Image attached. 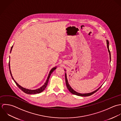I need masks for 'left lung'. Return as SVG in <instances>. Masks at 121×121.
I'll list each match as a JSON object with an SVG mask.
<instances>
[{
    "label": "left lung",
    "instance_id": "left-lung-1",
    "mask_svg": "<svg viewBox=\"0 0 121 121\" xmlns=\"http://www.w3.org/2000/svg\"><path fill=\"white\" fill-rule=\"evenodd\" d=\"M107 48L108 49V52H109V58H110V60H111V54H110V50H109V42L108 40H107ZM65 83H66V86L68 88V89L69 90V91L73 95H78V96H90L92 95H93L94 94H95V93H96L97 91L101 87V86H100L99 88H98L97 90H95V91L93 92H91V93H86V94H80V93H78L77 92H76L75 91H74L73 88L71 87V86H70V85L69 84V83L68 82V80H67V76H66V73H65Z\"/></svg>",
    "mask_w": 121,
    "mask_h": 121
}]
</instances>
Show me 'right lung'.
<instances>
[{"instance_id": "add662e5", "label": "right lung", "mask_w": 121, "mask_h": 121, "mask_svg": "<svg viewBox=\"0 0 121 121\" xmlns=\"http://www.w3.org/2000/svg\"><path fill=\"white\" fill-rule=\"evenodd\" d=\"M13 46L11 47L10 52H11V51H12V48H13ZM9 67L10 73V74H11V77H12L13 79L14 80V82L15 83V84H16V85L18 86V87H19L21 90H22L23 92H24L26 94H39V93L42 92L43 90H44L46 88V87H47V85H48V79H49V77H50V75L52 73H53V72L55 70H56V67H54V68H53L52 69H51V70H50V71L49 72V74H48L47 79V80H46L45 83H44V84L42 87H41L40 88H38V89H35V90H30V89H26V88H24V87H22V86H21L20 85H19L15 81V80L14 79V78H13V76H12V73H11V70H10V61H9Z\"/></svg>"}]
</instances>
